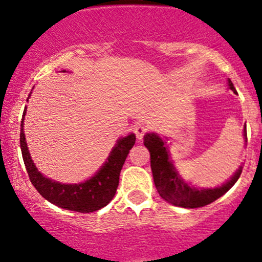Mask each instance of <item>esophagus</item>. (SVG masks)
Returning a JSON list of instances; mask_svg holds the SVG:
<instances>
[{"label": "esophagus", "mask_w": 262, "mask_h": 262, "mask_svg": "<svg viewBox=\"0 0 262 262\" xmlns=\"http://www.w3.org/2000/svg\"><path fill=\"white\" fill-rule=\"evenodd\" d=\"M147 130H148V126L145 125H137L136 128H134V133H136L137 138H138L139 142L143 139V137H144V134L147 133Z\"/></svg>", "instance_id": "34e87169"}]
</instances>
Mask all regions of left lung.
<instances>
[{
    "label": "left lung",
    "instance_id": "obj_1",
    "mask_svg": "<svg viewBox=\"0 0 262 262\" xmlns=\"http://www.w3.org/2000/svg\"><path fill=\"white\" fill-rule=\"evenodd\" d=\"M228 86L235 92V86L231 80H228ZM244 136L245 139H247L246 126L244 129ZM144 145L150 152V167H152L154 184L159 196L178 207L197 208L210 205L217 198L224 196L237 182L242 172V167H240L230 181L217 188H193L180 177L174 166L169 162V156L164 147V142L157 134H147L144 137Z\"/></svg>",
    "mask_w": 262,
    "mask_h": 262
}]
</instances>
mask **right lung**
Returning <instances> with one entry per match:
<instances>
[{
  "label": "right lung",
  "instance_id": "obj_1",
  "mask_svg": "<svg viewBox=\"0 0 262 262\" xmlns=\"http://www.w3.org/2000/svg\"><path fill=\"white\" fill-rule=\"evenodd\" d=\"M25 114H26V106H25L24 115H22L21 126L24 125ZM134 143H136V136L129 134L128 137L118 142L114 149L110 152L108 161L94 177L79 184H62L43 177L38 172L30 157L22 128L20 133L21 152L25 167H26L30 181L37 189L38 193L49 202L54 203L59 207L70 211L82 212V213L100 210L113 200L115 192H117L118 184H119L120 170H122L124 162L128 157L129 150L133 148Z\"/></svg>",
  "mask_w": 262,
  "mask_h": 262
}]
</instances>
